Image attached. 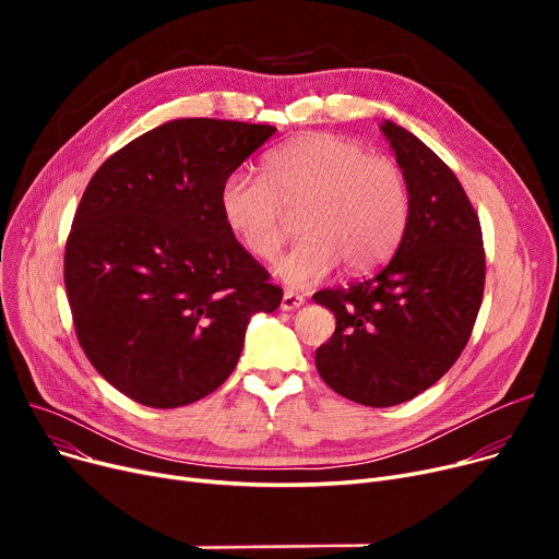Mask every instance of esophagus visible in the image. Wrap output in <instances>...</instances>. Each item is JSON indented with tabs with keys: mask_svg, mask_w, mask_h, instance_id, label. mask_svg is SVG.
<instances>
[{
	"mask_svg": "<svg viewBox=\"0 0 559 559\" xmlns=\"http://www.w3.org/2000/svg\"><path fill=\"white\" fill-rule=\"evenodd\" d=\"M306 304V299H304V295H297V292H292V289H285L283 292V301H281V308L283 310H297V308H301Z\"/></svg>",
	"mask_w": 559,
	"mask_h": 559,
	"instance_id": "1",
	"label": "esophagus"
}]
</instances>
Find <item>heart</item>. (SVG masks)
Segmentation results:
<instances>
[{"instance_id": "heart-1", "label": "heart", "mask_w": 559, "mask_h": 559, "mask_svg": "<svg viewBox=\"0 0 559 559\" xmlns=\"http://www.w3.org/2000/svg\"><path fill=\"white\" fill-rule=\"evenodd\" d=\"M264 169L267 179L233 171L219 211L255 260L278 253L299 213L306 238L276 264L289 285H314L340 262L348 274H367L396 251L409 219V186L396 160L354 140L310 133L274 152Z\"/></svg>"}]
</instances>
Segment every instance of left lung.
<instances>
[{
    "label": "left lung",
    "instance_id": "1",
    "mask_svg": "<svg viewBox=\"0 0 559 559\" xmlns=\"http://www.w3.org/2000/svg\"><path fill=\"white\" fill-rule=\"evenodd\" d=\"M409 186V219L376 276L312 297L335 314L314 365L340 396L369 407L415 399L442 378L472 337L485 292L478 213L457 176L409 131L385 122Z\"/></svg>",
    "mask_w": 559,
    "mask_h": 559
}]
</instances>
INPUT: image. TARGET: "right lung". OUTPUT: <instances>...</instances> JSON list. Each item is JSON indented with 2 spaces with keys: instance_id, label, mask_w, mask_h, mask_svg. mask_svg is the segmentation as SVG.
<instances>
[{
  "instance_id": "right-lung-1",
  "label": "right lung",
  "mask_w": 559,
  "mask_h": 559,
  "mask_svg": "<svg viewBox=\"0 0 559 559\" xmlns=\"http://www.w3.org/2000/svg\"><path fill=\"white\" fill-rule=\"evenodd\" d=\"M276 133L267 124L171 120L115 152L87 183L66 245V292L87 360L146 407L215 392L251 314L283 289L219 211L228 176Z\"/></svg>"
}]
</instances>
